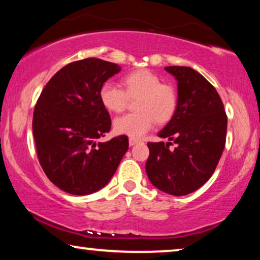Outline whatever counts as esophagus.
Masks as SVG:
<instances>
[{"label": "esophagus", "mask_w": 260, "mask_h": 260, "mask_svg": "<svg viewBox=\"0 0 260 260\" xmlns=\"http://www.w3.org/2000/svg\"><path fill=\"white\" fill-rule=\"evenodd\" d=\"M136 143H138V140H136V138H129V144L133 147V145H135Z\"/></svg>", "instance_id": "obj_1"}]
</instances>
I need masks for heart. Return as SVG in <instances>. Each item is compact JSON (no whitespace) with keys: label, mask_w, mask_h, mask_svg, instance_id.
Here are the masks:
<instances>
[{"label":"heart","mask_w":260,"mask_h":260,"mask_svg":"<svg viewBox=\"0 0 260 260\" xmlns=\"http://www.w3.org/2000/svg\"><path fill=\"white\" fill-rule=\"evenodd\" d=\"M122 88L105 84L99 91L102 105L109 112L119 113L125 110L127 103L136 99L134 110L136 112L123 115L115 119L116 133L131 138L144 136L157 124L169 122L175 115L179 95L173 85L161 83L158 76L149 70H137L127 73L122 79Z\"/></svg>","instance_id":"obj_1"}]
</instances>
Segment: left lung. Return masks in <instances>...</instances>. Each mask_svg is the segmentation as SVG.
<instances>
[{
	"mask_svg": "<svg viewBox=\"0 0 260 260\" xmlns=\"http://www.w3.org/2000/svg\"><path fill=\"white\" fill-rule=\"evenodd\" d=\"M177 80L175 115L158 133L169 142H149L145 170L150 182L167 194L182 197L207 182L226 143L227 116L215 87L197 71L168 66ZM173 143L174 151L169 149Z\"/></svg>",
	"mask_w": 260,
	"mask_h": 260,
	"instance_id": "8db88e82",
	"label": "left lung"
}]
</instances>
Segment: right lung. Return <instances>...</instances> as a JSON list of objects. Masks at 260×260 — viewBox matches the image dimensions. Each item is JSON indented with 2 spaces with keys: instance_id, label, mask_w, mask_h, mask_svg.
<instances>
[{
  "instance_id": "right-lung-1",
  "label": "right lung",
  "mask_w": 260,
  "mask_h": 260,
  "mask_svg": "<svg viewBox=\"0 0 260 260\" xmlns=\"http://www.w3.org/2000/svg\"><path fill=\"white\" fill-rule=\"evenodd\" d=\"M117 63L97 58L73 61L46 84L33 115L39 162L52 183L73 195H88L109 183L129 148L120 135L108 142L111 119L99 99Z\"/></svg>"
}]
</instances>
